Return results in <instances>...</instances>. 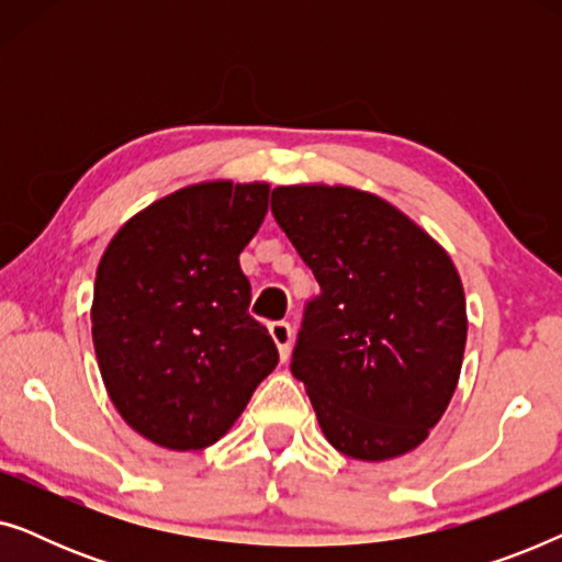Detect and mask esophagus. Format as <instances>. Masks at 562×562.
<instances>
[{"mask_svg": "<svg viewBox=\"0 0 562 562\" xmlns=\"http://www.w3.org/2000/svg\"><path fill=\"white\" fill-rule=\"evenodd\" d=\"M268 333H271L276 348L281 352V360L289 358V350H291V325L289 322H271L268 325Z\"/></svg>", "mask_w": 562, "mask_h": 562, "instance_id": "34e87169", "label": "esophagus"}]
</instances>
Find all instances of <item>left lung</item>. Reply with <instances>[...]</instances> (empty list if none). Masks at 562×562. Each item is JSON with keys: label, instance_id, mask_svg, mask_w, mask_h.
Listing matches in <instances>:
<instances>
[{"label": "left lung", "instance_id": "1", "mask_svg": "<svg viewBox=\"0 0 562 562\" xmlns=\"http://www.w3.org/2000/svg\"><path fill=\"white\" fill-rule=\"evenodd\" d=\"M271 212L319 283L291 373L322 432L368 463L414 450L463 366L465 294L450 256L394 204L350 187H279Z\"/></svg>", "mask_w": 562, "mask_h": 562}]
</instances>
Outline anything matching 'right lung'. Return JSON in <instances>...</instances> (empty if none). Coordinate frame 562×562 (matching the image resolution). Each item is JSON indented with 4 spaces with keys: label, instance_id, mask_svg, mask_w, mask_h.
I'll list each match as a JSON object with an SVG mask.
<instances>
[{
    "label": "right lung",
    "instance_id": "right-lung-1",
    "mask_svg": "<svg viewBox=\"0 0 562 562\" xmlns=\"http://www.w3.org/2000/svg\"><path fill=\"white\" fill-rule=\"evenodd\" d=\"M268 183L206 181L135 214L97 268L91 337L122 419L168 450L210 448L279 363L248 314L240 252Z\"/></svg>",
    "mask_w": 562,
    "mask_h": 562
}]
</instances>
